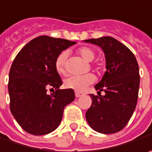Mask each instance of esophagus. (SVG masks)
Wrapping results in <instances>:
<instances>
[{
	"label": "esophagus",
	"instance_id": "esophagus-1",
	"mask_svg": "<svg viewBox=\"0 0 152 152\" xmlns=\"http://www.w3.org/2000/svg\"><path fill=\"white\" fill-rule=\"evenodd\" d=\"M75 95H76V98H79V97H81L83 94H82V93H80V92H76V93H75Z\"/></svg>",
	"mask_w": 152,
	"mask_h": 152
}]
</instances>
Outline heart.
<instances>
[{"label": "heart", "instance_id": "heart-1", "mask_svg": "<svg viewBox=\"0 0 152 152\" xmlns=\"http://www.w3.org/2000/svg\"><path fill=\"white\" fill-rule=\"evenodd\" d=\"M80 56L86 61H92L95 58V52L88 47H82L77 50ZM68 52H61L55 59V69L59 74L65 73V64L68 58ZM94 82V76L92 74H85L82 76H69L64 80V86L66 88L73 89L77 92H82Z\"/></svg>", "mask_w": 152, "mask_h": 152}]
</instances>
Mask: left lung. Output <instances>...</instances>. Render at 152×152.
Returning a JSON list of instances; mask_svg holds the SVG:
<instances>
[{
  "mask_svg": "<svg viewBox=\"0 0 152 152\" xmlns=\"http://www.w3.org/2000/svg\"><path fill=\"white\" fill-rule=\"evenodd\" d=\"M84 42L100 47L106 61V71L94 86L98 95L90 94L93 100L86 119L96 132L117 133L128 124L135 110L140 88L138 62L134 53L113 37ZM101 91L104 96L100 94Z\"/></svg>",
  "mask_w": 152,
  "mask_h": 152,
  "instance_id": "1",
  "label": "left lung"
}]
</instances>
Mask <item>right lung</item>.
<instances>
[{
	"label": "right lung",
	"mask_w": 152,
	"mask_h": 152,
	"mask_svg": "<svg viewBox=\"0 0 152 152\" xmlns=\"http://www.w3.org/2000/svg\"><path fill=\"white\" fill-rule=\"evenodd\" d=\"M76 43L41 36L27 43L12 62L8 81L11 112L30 134L54 131L61 122L64 107L75 99L73 89H59L62 80L54 63L62 51ZM48 89L56 91L48 95Z\"/></svg>",
	"instance_id": "add662e5"
}]
</instances>
